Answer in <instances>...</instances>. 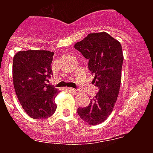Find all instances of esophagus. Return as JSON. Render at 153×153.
Returning a JSON list of instances; mask_svg holds the SVG:
<instances>
[{
    "label": "esophagus",
    "instance_id": "1",
    "mask_svg": "<svg viewBox=\"0 0 153 153\" xmlns=\"http://www.w3.org/2000/svg\"><path fill=\"white\" fill-rule=\"evenodd\" d=\"M68 90H69V91H72V92H74V93H75V94H79V92H80V91H79V90H77V89L70 88V89H68Z\"/></svg>",
    "mask_w": 153,
    "mask_h": 153
}]
</instances>
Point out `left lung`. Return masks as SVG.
I'll return each mask as SVG.
<instances>
[{"label":"left lung","mask_w":153,"mask_h":153,"mask_svg":"<svg viewBox=\"0 0 153 153\" xmlns=\"http://www.w3.org/2000/svg\"><path fill=\"white\" fill-rule=\"evenodd\" d=\"M74 48L89 60V69L94 74L93 82L99 88L88 106L78 109V114L89 125L101 124L112 113L118 96L124 59L122 48L107 32H98L87 35L74 44Z\"/></svg>","instance_id":"8db88e82"}]
</instances>
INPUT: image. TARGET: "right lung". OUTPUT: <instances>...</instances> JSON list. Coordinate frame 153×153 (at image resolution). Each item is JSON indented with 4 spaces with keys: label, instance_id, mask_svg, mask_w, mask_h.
Instances as JSON below:
<instances>
[{
    "label": "right lung",
    "instance_id": "add662e5",
    "mask_svg": "<svg viewBox=\"0 0 153 153\" xmlns=\"http://www.w3.org/2000/svg\"><path fill=\"white\" fill-rule=\"evenodd\" d=\"M53 51L28 50L14 55L13 85L21 106L33 119H47L56 110L55 98L59 91L47 84L52 74Z\"/></svg>",
    "mask_w": 153,
    "mask_h": 153
}]
</instances>
